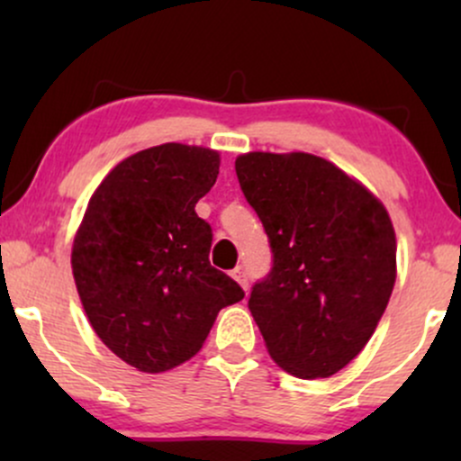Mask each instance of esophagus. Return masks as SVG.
I'll return each mask as SVG.
<instances>
[{
  "label": "esophagus",
  "mask_w": 461,
  "mask_h": 461,
  "mask_svg": "<svg viewBox=\"0 0 461 461\" xmlns=\"http://www.w3.org/2000/svg\"><path fill=\"white\" fill-rule=\"evenodd\" d=\"M231 277H234L236 282L240 284L242 288L247 290V285H249V284H247V271H245V267H236L234 271H231Z\"/></svg>",
  "instance_id": "esophagus-1"
}]
</instances>
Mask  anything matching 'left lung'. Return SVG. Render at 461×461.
I'll list each match as a JSON object with an SVG mask.
<instances>
[{"label":"left lung","instance_id":"8db88e82","mask_svg":"<svg viewBox=\"0 0 461 461\" xmlns=\"http://www.w3.org/2000/svg\"><path fill=\"white\" fill-rule=\"evenodd\" d=\"M236 176L273 253L249 297L268 353L294 377H331L366 347L393 294V221L362 184L312 153H245Z\"/></svg>","mask_w":461,"mask_h":461}]
</instances>
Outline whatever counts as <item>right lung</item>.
I'll return each instance as SVG.
<instances>
[{
	"label": "right lung",
	"mask_w": 461,
	"mask_h": 461,
	"mask_svg": "<svg viewBox=\"0 0 461 461\" xmlns=\"http://www.w3.org/2000/svg\"><path fill=\"white\" fill-rule=\"evenodd\" d=\"M219 153L167 145L116 164L73 240L84 312L116 357L162 373L203 347L216 314L245 290L210 264L212 227L194 212L214 186Z\"/></svg>",
	"instance_id": "right-lung-1"
}]
</instances>
